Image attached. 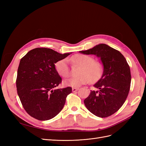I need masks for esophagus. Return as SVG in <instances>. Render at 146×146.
<instances>
[{
    "mask_svg": "<svg viewBox=\"0 0 146 146\" xmlns=\"http://www.w3.org/2000/svg\"><path fill=\"white\" fill-rule=\"evenodd\" d=\"M78 90H79V88H72V92H74L77 91Z\"/></svg>",
    "mask_w": 146,
    "mask_h": 146,
    "instance_id": "esophagus-1",
    "label": "esophagus"
}]
</instances>
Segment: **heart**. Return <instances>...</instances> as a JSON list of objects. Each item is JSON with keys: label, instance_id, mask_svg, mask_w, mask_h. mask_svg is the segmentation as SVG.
I'll return each instance as SVG.
<instances>
[{"label": "heart", "instance_id": "heart-1", "mask_svg": "<svg viewBox=\"0 0 146 146\" xmlns=\"http://www.w3.org/2000/svg\"><path fill=\"white\" fill-rule=\"evenodd\" d=\"M74 64L80 66L77 77L69 78L64 82L67 86L78 88L82 85L98 81L103 73V66L99 61L93 60L92 57L84 54H76L69 59ZM56 72L60 76L67 78L69 76L68 61L63 58L57 61L55 64Z\"/></svg>", "mask_w": 146, "mask_h": 146}]
</instances>
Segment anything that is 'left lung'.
Returning <instances> with one entry per match:
<instances>
[{"label":"left lung","mask_w":146,"mask_h":146,"mask_svg":"<svg viewBox=\"0 0 146 146\" xmlns=\"http://www.w3.org/2000/svg\"><path fill=\"white\" fill-rule=\"evenodd\" d=\"M79 52L95 55L103 66L102 76L94 85L99 91H91L84 104L96 116L107 117L112 115L125 102L130 91L131 74L126 59L120 52L105 44Z\"/></svg>","instance_id":"obj_1"}]
</instances>
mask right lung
<instances>
[{"label": "right lung", "mask_w": 146, "mask_h": 146, "mask_svg": "<svg viewBox=\"0 0 146 146\" xmlns=\"http://www.w3.org/2000/svg\"><path fill=\"white\" fill-rule=\"evenodd\" d=\"M70 54H61L51 48H36L21 58L17 69V92L30 116L39 121H47L63 109L72 88L55 89L61 83L55 64Z\"/></svg>", "instance_id": "1"}]
</instances>
